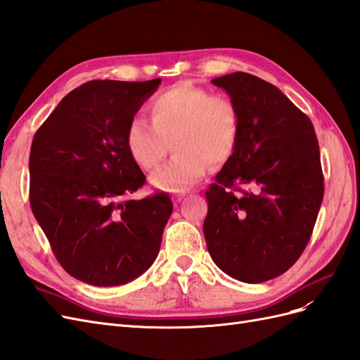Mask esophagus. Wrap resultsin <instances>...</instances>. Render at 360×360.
I'll use <instances>...</instances> for the list:
<instances>
[{
  "instance_id": "obj_1",
  "label": "esophagus",
  "mask_w": 360,
  "mask_h": 360,
  "mask_svg": "<svg viewBox=\"0 0 360 360\" xmlns=\"http://www.w3.org/2000/svg\"><path fill=\"white\" fill-rule=\"evenodd\" d=\"M172 200H174V202H181L183 201V195H176V197H174Z\"/></svg>"
}]
</instances>
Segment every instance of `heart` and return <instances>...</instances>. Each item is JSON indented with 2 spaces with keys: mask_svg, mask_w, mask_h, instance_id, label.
Masks as SVG:
<instances>
[{
  "mask_svg": "<svg viewBox=\"0 0 360 360\" xmlns=\"http://www.w3.org/2000/svg\"><path fill=\"white\" fill-rule=\"evenodd\" d=\"M150 123L132 118L126 147L144 171L156 169L171 147L176 155L151 179L155 186L183 192L195 186L212 167H222L240 136V114L228 96L181 82L156 94L147 105Z\"/></svg>",
  "mask_w": 360,
  "mask_h": 360,
  "instance_id": "heart-1",
  "label": "heart"
}]
</instances>
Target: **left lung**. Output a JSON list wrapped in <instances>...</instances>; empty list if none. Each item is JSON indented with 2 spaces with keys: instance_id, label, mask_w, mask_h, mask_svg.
Wrapping results in <instances>:
<instances>
[{
  "instance_id": "1",
  "label": "left lung",
  "mask_w": 360,
  "mask_h": 360,
  "mask_svg": "<svg viewBox=\"0 0 360 360\" xmlns=\"http://www.w3.org/2000/svg\"><path fill=\"white\" fill-rule=\"evenodd\" d=\"M212 82L236 102L240 136L205 191V243L228 276L259 284L287 271L309 242L324 195L319 141L275 85L245 72Z\"/></svg>"
}]
</instances>
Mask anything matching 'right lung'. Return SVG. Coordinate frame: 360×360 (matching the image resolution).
Listing matches in <instances>:
<instances>
[{"instance_id": "obj_1", "label": "right lung", "mask_w": 360, "mask_h": 360, "mask_svg": "<svg viewBox=\"0 0 360 360\" xmlns=\"http://www.w3.org/2000/svg\"><path fill=\"white\" fill-rule=\"evenodd\" d=\"M160 79L90 81L63 97L32 138L30 204L68 274L123 285L153 264L172 213L168 193L130 200L146 183L126 127Z\"/></svg>"}]
</instances>
